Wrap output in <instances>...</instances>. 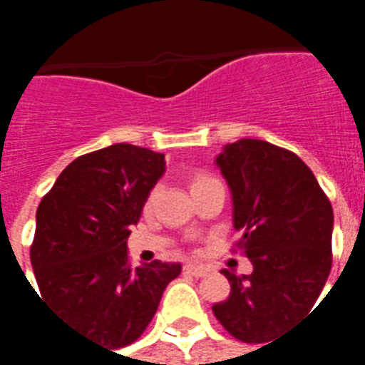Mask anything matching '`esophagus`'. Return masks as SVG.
Wrapping results in <instances>:
<instances>
[{"label": "esophagus", "mask_w": 365, "mask_h": 365, "mask_svg": "<svg viewBox=\"0 0 365 365\" xmlns=\"http://www.w3.org/2000/svg\"><path fill=\"white\" fill-rule=\"evenodd\" d=\"M183 272H185V274L195 275V277H203V275L209 274V269H207L205 266H195V264H187V266L183 268Z\"/></svg>", "instance_id": "34e87169"}]
</instances>
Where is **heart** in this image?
Segmentation results:
<instances>
[{
	"mask_svg": "<svg viewBox=\"0 0 365 365\" xmlns=\"http://www.w3.org/2000/svg\"><path fill=\"white\" fill-rule=\"evenodd\" d=\"M207 180H211V178H209V175H205V174L195 175V178H193V182H191V187H195V185H199V183L207 182Z\"/></svg>",
	"mask_w": 365,
	"mask_h": 365,
	"instance_id": "b5f03b06",
	"label": "heart"
}]
</instances>
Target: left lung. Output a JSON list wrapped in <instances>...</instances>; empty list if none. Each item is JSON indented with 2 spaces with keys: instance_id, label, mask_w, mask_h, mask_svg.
Returning a JSON list of instances; mask_svg holds the SVG:
<instances>
[{
  "instance_id": "1",
  "label": "left lung",
  "mask_w": 365,
  "mask_h": 365,
  "mask_svg": "<svg viewBox=\"0 0 365 365\" xmlns=\"http://www.w3.org/2000/svg\"><path fill=\"white\" fill-rule=\"evenodd\" d=\"M215 162L232 193L237 248L254 269H222L230 295L215 303L213 313L237 340L268 346L313 309L327 283L332 205L297 154L266 140L240 138Z\"/></svg>"
}]
</instances>
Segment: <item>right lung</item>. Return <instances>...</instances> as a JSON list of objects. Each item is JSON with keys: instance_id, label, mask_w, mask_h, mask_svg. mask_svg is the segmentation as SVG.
Instances as JSON below:
<instances>
[{"instance_id": "right-lung-1", "label": "right lung", "mask_w": 365, "mask_h": 365, "mask_svg": "<svg viewBox=\"0 0 365 365\" xmlns=\"http://www.w3.org/2000/svg\"><path fill=\"white\" fill-rule=\"evenodd\" d=\"M164 172V154L113 144L68 164L36 209L31 264L41 301L101 348L133 344L182 272L160 260L133 268L127 254L128 227Z\"/></svg>"}]
</instances>
